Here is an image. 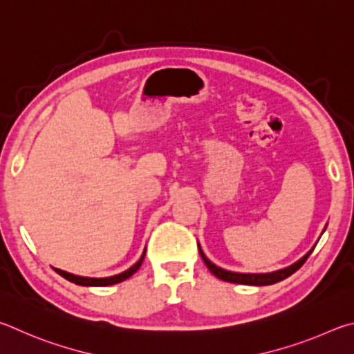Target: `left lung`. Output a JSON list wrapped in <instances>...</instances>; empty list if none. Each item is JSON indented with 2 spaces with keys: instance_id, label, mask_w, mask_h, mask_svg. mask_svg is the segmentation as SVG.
Returning <instances> with one entry per match:
<instances>
[{
  "instance_id": "8db88e82",
  "label": "left lung",
  "mask_w": 354,
  "mask_h": 354,
  "mask_svg": "<svg viewBox=\"0 0 354 354\" xmlns=\"http://www.w3.org/2000/svg\"><path fill=\"white\" fill-rule=\"evenodd\" d=\"M199 253L203 259V263L207 264V268L209 269V272L214 277H218L219 280H224L228 283H236V284H249V286H268V284H274L284 280V278H288L294 274V272L299 270L305 261L308 259V257L311 255V252H308L305 257H303L300 261H297L295 264L289 266L286 269H281V270H277V272H272V274H236V272H228L218 268V266H214L209 259L203 255V252L201 250L199 247Z\"/></svg>"
}]
</instances>
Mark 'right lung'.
Returning <instances> with one entry per match:
<instances>
[{"label": "right lung", "mask_w": 354, "mask_h": 354, "mask_svg": "<svg viewBox=\"0 0 354 354\" xmlns=\"http://www.w3.org/2000/svg\"><path fill=\"white\" fill-rule=\"evenodd\" d=\"M146 255V250L142 252L141 258L138 259V263H135L132 268L127 269L126 272H122V274H118L113 277H109V278H86V277H77V275H73V274H68V272H64L60 269H55V272L60 277H64L65 280L71 281L74 284H79V286H110V284H116V283H121L124 280H127L129 277H132L136 270L140 269V266L142 263V259H145Z\"/></svg>", "instance_id": "obj_1"}]
</instances>
